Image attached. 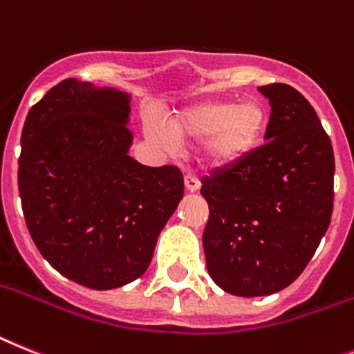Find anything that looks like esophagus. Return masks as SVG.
Wrapping results in <instances>:
<instances>
[{"label":"esophagus","mask_w":354,"mask_h":354,"mask_svg":"<svg viewBox=\"0 0 354 354\" xmlns=\"http://www.w3.org/2000/svg\"><path fill=\"white\" fill-rule=\"evenodd\" d=\"M183 182H185V189L189 192H196V191H200V180L194 176V174H185V178H183Z\"/></svg>","instance_id":"esophagus-1"}]
</instances>
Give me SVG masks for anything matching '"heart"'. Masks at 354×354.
Masks as SVG:
<instances>
[{
    "label": "heart",
    "mask_w": 354,
    "mask_h": 354,
    "mask_svg": "<svg viewBox=\"0 0 354 354\" xmlns=\"http://www.w3.org/2000/svg\"><path fill=\"white\" fill-rule=\"evenodd\" d=\"M268 127V111L259 100H203L192 104L171 118L169 127L151 120L145 133L165 149L178 140H201L203 160L227 167L248 158L261 145Z\"/></svg>",
    "instance_id": "1"
}]
</instances>
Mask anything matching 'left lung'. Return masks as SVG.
<instances>
[{
	"mask_svg": "<svg viewBox=\"0 0 354 354\" xmlns=\"http://www.w3.org/2000/svg\"><path fill=\"white\" fill-rule=\"evenodd\" d=\"M272 113L266 144L203 178L210 277L237 297L272 295L310 263L333 212L335 156L313 106L288 84L259 86Z\"/></svg>",
	"mask_w": 354,
	"mask_h": 354,
	"instance_id": "obj_1",
	"label": "left lung"
}]
</instances>
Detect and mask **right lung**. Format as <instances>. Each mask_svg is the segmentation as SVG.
Segmentation results:
<instances>
[{
	"label": "right lung",
	"instance_id": "add662e5",
	"mask_svg": "<svg viewBox=\"0 0 354 354\" xmlns=\"http://www.w3.org/2000/svg\"><path fill=\"white\" fill-rule=\"evenodd\" d=\"M131 95L66 79L26 115L17 171L26 227L61 275L91 290L144 275L183 198L174 165L129 156Z\"/></svg>",
	"mask_w": 354,
	"mask_h": 354
}]
</instances>
